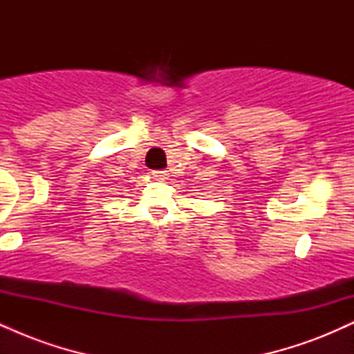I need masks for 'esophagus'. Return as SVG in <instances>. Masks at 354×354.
<instances>
[{
    "mask_svg": "<svg viewBox=\"0 0 354 354\" xmlns=\"http://www.w3.org/2000/svg\"><path fill=\"white\" fill-rule=\"evenodd\" d=\"M168 176H169V173L165 171V169H161V171H153V178L158 181L168 180Z\"/></svg>",
    "mask_w": 354,
    "mask_h": 354,
    "instance_id": "obj_1",
    "label": "esophagus"
}]
</instances>
